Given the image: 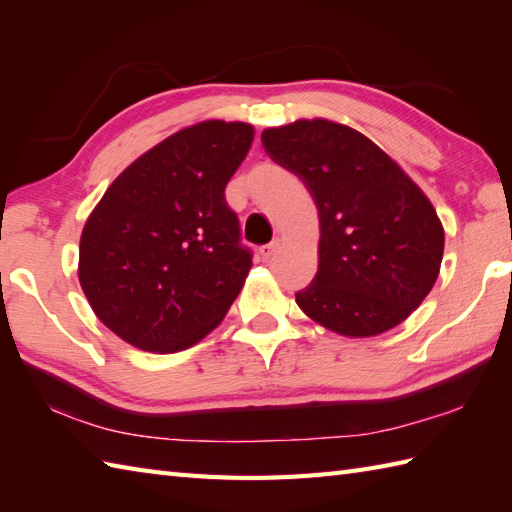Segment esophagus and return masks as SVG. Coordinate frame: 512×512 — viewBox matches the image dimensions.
<instances>
[{
    "mask_svg": "<svg viewBox=\"0 0 512 512\" xmlns=\"http://www.w3.org/2000/svg\"><path fill=\"white\" fill-rule=\"evenodd\" d=\"M277 248H279V239H275V242H270V244L262 246V257H264V259H270V257H273V255L277 253Z\"/></svg>",
    "mask_w": 512,
    "mask_h": 512,
    "instance_id": "1",
    "label": "esophagus"
}]
</instances>
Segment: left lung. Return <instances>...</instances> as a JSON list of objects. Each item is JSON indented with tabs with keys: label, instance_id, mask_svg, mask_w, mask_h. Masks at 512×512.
Listing matches in <instances>:
<instances>
[{
	"label": "left lung",
	"instance_id": "8db88e82",
	"mask_svg": "<svg viewBox=\"0 0 512 512\" xmlns=\"http://www.w3.org/2000/svg\"><path fill=\"white\" fill-rule=\"evenodd\" d=\"M262 145L319 211V270L299 308L350 339L396 328L440 273L444 228L427 195L367 136L325 118L268 127Z\"/></svg>",
	"mask_w": 512,
	"mask_h": 512
}]
</instances>
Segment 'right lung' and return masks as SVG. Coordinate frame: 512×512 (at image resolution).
I'll use <instances>...</instances> for the list:
<instances>
[{"mask_svg":"<svg viewBox=\"0 0 512 512\" xmlns=\"http://www.w3.org/2000/svg\"><path fill=\"white\" fill-rule=\"evenodd\" d=\"M253 136L237 121L184 127L136 158L94 206L79 281L96 317L129 345L187 350L242 290L253 259L224 189Z\"/></svg>","mask_w":512,"mask_h":512,"instance_id":"1","label":"right lung"}]
</instances>
